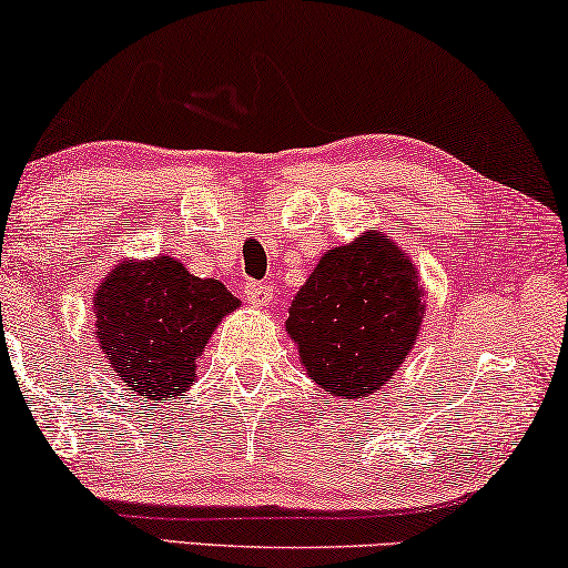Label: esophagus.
Segmentation results:
<instances>
[{"label":"esophagus","mask_w":568,"mask_h":568,"mask_svg":"<svg viewBox=\"0 0 568 568\" xmlns=\"http://www.w3.org/2000/svg\"><path fill=\"white\" fill-rule=\"evenodd\" d=\"M246 293V301L252 303V306H270V301H273V287L270 285H262V283H246L244 287Z\"/></svg>","instance_id":"esophagus-1"}]
</instances>
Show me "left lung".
<instances>
[{
	"instance_id": "obj_1",
	"label": "left lung",
	"mask_w": 568,
	"mask_h": 568,
	"mask_svg": "<svg viewBox=\"0 0 568 568\" xmlns=\"http://www.w3.org/2000/svg\"><path fill=\"white\" fill-rule=\"evenodd\" d=\"M425 298L406 250L371 229L318 260L287 308L285 332L318 388L363 398L381 390L409 357Z\"/></svg>"
}]
</instances>
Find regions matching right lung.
<instances>
[{"label": "right lung", "instance_id": "right-lung-1", "mask_svg": "<svg viewBox=\"0 0 568 568\" xmlns=\"http://www.w3.org/2000/svg\"><path fill=\"white\" fill-rule=\"evenodd\" d=\"M94 334L118 378L146 402H172L197 381V357L242 306L226 285L174 257L121 260L92 298Z\"/></svg>", "mask_w": 568, "mask_h": 568}]
</instances>
